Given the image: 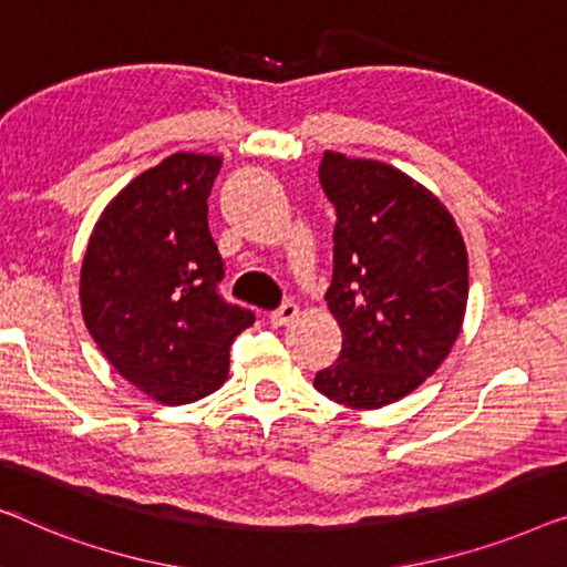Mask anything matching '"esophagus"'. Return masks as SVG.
<instances>
[{
    "label": "esophagus",
    "mask_w": 567,
    "mask_h": 567,
    "mask_svg": "<svg viewBox=\"0 0 567 567\" xmlns=\"http://www.w3.org/2000/svg\"><path fill=\"white\" fill-rule=\"evenodd\" d=\"M298 313H300V308L295 306V302H285L282 308H277V310H272V313H269V323H272L275 329H280V326L292 323L295 318H298Z\"/></svg>",
    "instance_id": "esophagus-1"
}]
</instances>
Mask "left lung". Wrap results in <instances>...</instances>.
<instances>
[{
    "label": "left lung",
    "instance_id": "1",
    "mask_svg": "<svg viewBox=\"0 0 567 567\" xmlns=\"http://www.w3.org/2000/svg\"><path fill=\"white\" fill-rule=\"evenodd\" d=\"M318 177L337 207L326 302L341 354L313 388L349 409H382L432 378L460 337L465 238L440 197L395 166L326 151Z\"/></svg>",
    "mask_w": 567,
    "mask_h": 567
}]
</instances>
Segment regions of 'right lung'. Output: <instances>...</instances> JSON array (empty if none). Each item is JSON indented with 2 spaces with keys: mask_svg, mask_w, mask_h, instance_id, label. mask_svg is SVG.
<instances>
[{
  "mask_svg": "<svg viewBox=\"0 0 567 567\" xmlns=\"http://www.w3.org/2000/svg\"><path fill=\"white\" fill-rule=\"evenodd\" d=\"M220 156L172 154L127 182L94 223L79 300L100 352L143 393L195 403L228 380V349L254 313L218 295L207 228Z\"/></svg>",
  "mask_w": 567,
  "mask_h": 567,
  "instance_id": "obj_1",
  "label": "right lung"
}]
</instances>
